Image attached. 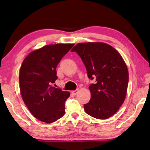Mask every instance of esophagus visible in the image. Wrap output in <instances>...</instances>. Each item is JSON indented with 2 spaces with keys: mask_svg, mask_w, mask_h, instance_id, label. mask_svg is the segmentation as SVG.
<instances>
[{
  "mask_svg": "<svg viewBox=\"0 0 150 150\" xmlns=\"http://www.w3.org/2000/svg\"><path fill=\"white\" fill-rule=\"evenodd\" d=\"M79 92V89H76V90H75V91H72V94H73V95H77V93Z\"/></svg>",
  "mask_w": 150,
  "mask_h": 150,
  "instance_id": "1",
  "label": "esophagus"
}]
</instances>
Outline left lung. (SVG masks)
I'll list each match as a JSON object with an SVG mask.
<instances>
[{
	"label": "left lung",
	"instance_id": "obj_1",
	"mask_svg": "<svg viewBox=\"0 0 150 150\" xmlns=\"http://www.w3.org/2000/svg\"><path fill=\"white\" fill-rule=\"evenodd\" d=\"M76 52L87 69L91 84V100L84 105L87 115L105 120L117 112L126 98L128 84V67L117 50L103 42L79 43Z\"/></svg>",
	"mask_w": 150,
	"mask_h": 150
}]
</instances>
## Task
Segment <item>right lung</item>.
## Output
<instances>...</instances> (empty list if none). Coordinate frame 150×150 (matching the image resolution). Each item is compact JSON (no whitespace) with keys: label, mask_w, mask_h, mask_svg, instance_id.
<instances>
[{"label":"right lung","mask_w":150,"mask_h":150,"mask_svg":"<svg viewBox=\"0 0 150 150\" xmlns=\"http://www.w3.org/2000/svg\"><path fill=\"white\" fill-rule=\"evenodd\" d=\"M74 44L45 45L32 51L20 69V90L25 105L35 118L54 122L65 115L67 91L52 87L57 79L56 67Z\"/></svg>","instance_id":"obj_1"}]
</instances>
